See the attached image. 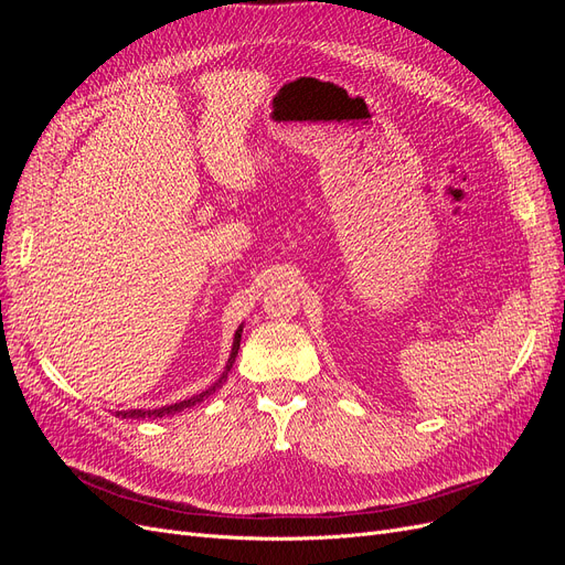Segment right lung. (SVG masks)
I'll use <instances>...</instances> for the list:
<instances>
[{
    "mask_svg": "<svg viewBox=\"0 0 565 565\" xmlns=\"http://www.w3.org/2000/svg\"><path fill=\"white\" fill-rule=\"evenodd\" d=\"M241 337H243V324H241V328H237L235 334H233V349H231V355H228L224 372H221V377H218L210 388H204L202 393H195V396L185 398V401H179V403H172V405H162V407H156V409H117L115 417H122V419H158V417H160V419H162V417L181 413V409H185V407H193V405L202 403L204 398H210L214 391H218L221 386L226 384L228 372H231V367H233V363H235L237 349H241Z\"/></svg>",
    "mask_w": 565,
    "mask_h": 565,
    "instance_id": "add662e5",
    "label": "right lung"
}]
</instances>
